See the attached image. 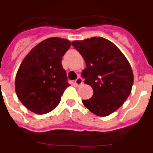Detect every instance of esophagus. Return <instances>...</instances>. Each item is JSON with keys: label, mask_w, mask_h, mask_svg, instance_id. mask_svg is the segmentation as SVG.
I'll return each mask as SVG.
<instances>
[{"label": "esophagus", "mask_w": 153, "mask_h": 153, "mask_svg": "<svg viewBox=\"0 0 153 153\" xmlns=\"http://www.w3.org/2000/svg\"><path fill=\"white\" fill-rule=\"evenodd\" d=\"M83 83V79L80 76H78L77 79L75 80V85H76V86H80V85H82Z\"/></svg>", "instance_id": "esophagus-1"}]
</instances>
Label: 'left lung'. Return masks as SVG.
<instances>
[{
	"label": "left lung",
	"instance_id": "1",
	"mask_svg": "<svg viewBox=\"0 0 153 153\" xmlns=\"http://www.w3.org/2000/svg\"><path fill=\"white\" fill-rule=\"evenodd\" d=\"M72 45L85 60L86 68L81 76L93 89V97L83 104L97 116H108L131 93L133 73L129 62L114 44L103 37L74 41Z\"/></svg>",
	"mask_w": 153,
	"mask_h": 153
}]
</instances>
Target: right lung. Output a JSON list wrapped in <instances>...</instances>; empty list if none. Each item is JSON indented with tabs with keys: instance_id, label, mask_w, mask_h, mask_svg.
I'll use <instances>...</instances> for the list:
<instances>
[{
	"instance_id": "1",
	"label": "right lung",
	"mask_w": 153,
	"mask_h": 153,
	"mask_svg": "<svg viewBox=\"0 0 153 153\" xmlns=\"http://www.w3.org/2000/svg\"><path fill=\"white\" fill-rule=\"evenodd\" d=\"M70 41L50 37L41 41L27 54L16 73L17 97L31 112L42 115L51 112L69 86L62 67V56L70 48Z\"/></svg>"
}]
</instances>
